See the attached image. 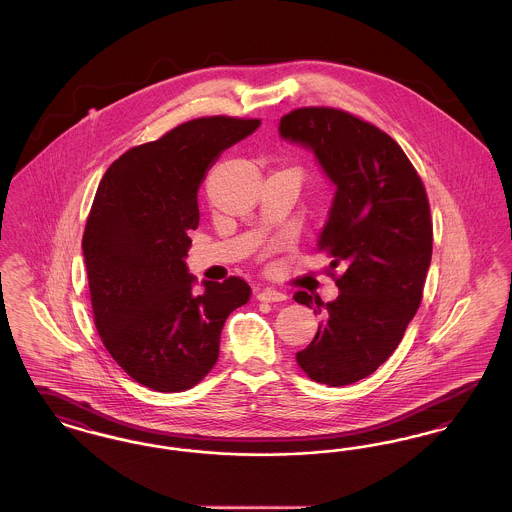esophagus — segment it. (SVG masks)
<instances>
[{
  "instance_id": "esophagus-1",
  "label": "esophagus",
  "mask_w": 512,
  "mask_h": 512,
  "mask_svg": "<svg viewBox=\"0 0 512 512\" xmlns=\"http://www.w3.org/2000/svg\"><path fill=\"white\" fill-rule=\"evenodd\" d=\"M257 299H259V301L272 303V301H286L288 295L278 292V290H272V288H265V290H261V292L257 293Z\"/></svg>"
}]
</instances>
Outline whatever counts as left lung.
<instances>
[{"label":"left lung","mask_w":512,"mask_h":512,"mask_svg":"<svg viewBox=\"0 0 512 512\" xmlns=\"http://www.w3.org/2000/svg\"><path fill=\"white\" fill-rule=\"evenodd\" d=\"M282 140L305 147L336 186L317 240L345 268L340 295L297 292L322 315L317 336L295 355L311 380L332 388L370 376L390 359L413 320L432 261L426 190L395 140L340 109L305 107L282 117Z\"/></svg>","instance_id":"1"}]
</instances>
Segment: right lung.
<instances>
[{"instance_id": "1", "label": "right lung", "mask_w": 512, "mask_h": 512, "mask_svg": "<svg viewBox=\"0 0 512 512\" xmlns=\"http://www.w3.org/2000/svg\"><path fill=\"white\" fill-rule=\"evenodd\" d=\"M259 124L184 122L128 149L99 182L82 238L94 320L111 357L146 388L172 393L203 380L219 359L226 318L249 299L236 276L195 288L186 257L201 182Z\"/></svg>"}]
</instances>
